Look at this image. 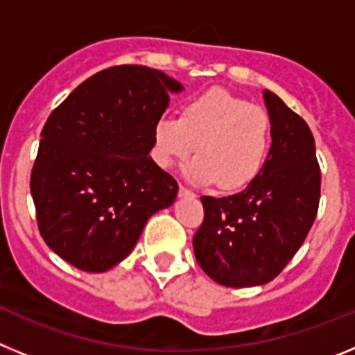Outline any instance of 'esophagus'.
<instances>
[{
  "label": "esophagus",
  "mask_w": 355,
  "mask_h": 355,
  "mask_svg": "<svg viewBox=\"0 0 355 355\" xmlns=\"http://www.w3.org/2000/svg\"><path fill=\"white\" fill-rule=\"evenodd\" d=\"M180 197H193V192L190 190V188L180 184Z\"/></svg>",
  "instance_id": "obj_1"
}]
</instances>
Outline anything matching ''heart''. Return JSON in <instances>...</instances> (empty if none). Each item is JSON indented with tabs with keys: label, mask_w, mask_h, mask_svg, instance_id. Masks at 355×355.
Wrapping results in <instances>:
<instances>
[{
	"label": "heart",
	"mask_w": 355,
	"mask_h": 355,
	"mask_svg": "<svg viewBox=\"0 0 355 355\" xmlns=\"http://www.w3.org/2000/svg\"><path fill=\"white\" fill-rule=\"evenodd\" d=\"M197 149L183 165V174L197 184L220 181L225 190L252 183L265 167L270 150V119L222 89L190 97L181 117H159L153 126L150 156L162 168H172Z\"/></svg>",
	"instance_id": "b5f03b06"
}]
</instances>
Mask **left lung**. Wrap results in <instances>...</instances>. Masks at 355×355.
Returning a JSON list of instances; mask_svg holds the SVG:
<instances>
[{"label": "left lung", "instance_id": "obj_1", "mask_svg": "<svg viewBox=\"0 0 355 355\" xmlns=\"http://www.w3.org/2000/svg\"><path fill=\"white\" fill-rule=\"evenodd\" d=\"M270 150L261 174L234 196H202L205 222L193 236L199 266L229 288L270 283L291 261L316 218L320 167L306 122L263 90Z\"/></svg>", "mask_w": 355, "mask_h": 355}]
</instances>
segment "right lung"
Listing matches in <instances>:
<instances>
[{
	"mask_svg": "<svg viewBox=\"0 0 355 355\" xmlns=\"http://www.w3.org/2000/svg\"><path fill=\"white\" fill-rule=\"evenodd\" d=\"M184 87L158 69L119 65L72 90L40 133L30 190L49 249L83 272L128 258L178 183L153 162V126Z\"/></svg>",
	"mask_w": 355,
	"mask_h": 355,
	"instance_id": "add662e5",
	"label": "right lung"
}]
</instances>
